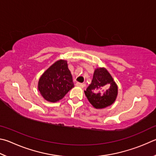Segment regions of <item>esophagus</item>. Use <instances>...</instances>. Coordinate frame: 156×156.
Wrapping results in <instances>:
<instances>
[{
	"mask_svg": "<svg viewBox=\"0 0 156 156\" xmlns=\"http://www.w3.org/2000/svg\"><path fill=\"white\" fill-rule=\"evenodd\" d=\"M75 85H76V86L80 87V88H83V86H84V84L81 83H80V82H76L75 83Z\"/></svg>",
	"mask_w": 156,
	"mask_h": 156,
	"instance_id": "obj_1",
	"label": "esophagus"
}]
</instances>
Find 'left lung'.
I'll use <instances>...</instances> for the list:
<instances>
[{
  "label": "left lung",
  "mask_w": 156,
  "mask_h": 156,
  "mask_svg": "<svg viewBox=\"0 0 156 156\" xmlns=\"http://www.w3.org/2000/svg\"><path fill=\"white\" fill-rule=\"evenodd\" d=\"M84 92L94 108L103 109L116 101L118 86L105 68L99 67L94 70L92 83Z\"/></svg>",
  "instance_id": "8db88e82"
}]
</instances>
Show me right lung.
Listing matches in <instances>:
<instances>
[{
  "label": "right lung",
  "mask_w": 156,
  "mask_h": 156,
  "mask_svg": "<svg viewBox=\"0 0 156 156\" xmlns=\"http://www.w3.org/2000/svg\"><path fill=\"white\" fill-rule=\"evenodd\" d=\"M74 87L67 61L57 60L40 76L37 88L46 101L55 103L62 99Z\"/></svg>",
  "instance_id": "obj_1"
}]
</instances>
